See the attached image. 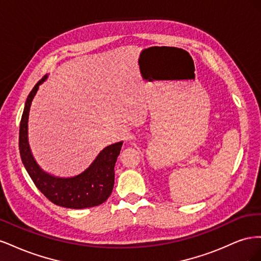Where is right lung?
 I'll use <instances>...</instances> for the list:
<instances>
[{"instance_id":"right-lung-1","label":"right lung","mask_w":261,"mask_h":261,"mask_svg":"<svg viewBox=\"0 0 261 261\" xmlns=\"http://www.w3.org/2000/svg\"><path fill=\"white\" fill-rule=\"evenodd\" d=\"M48 80L45 75L30 91L25 102L19 126V152L23 167L37 188L58 206L70 209L96 207L105 202L114 186V167L123 141L107 146L84 172L70 177L55 176L41 169L31 152L28 140L29 111L39 86Z\"/></svg>"}]
</instances>
